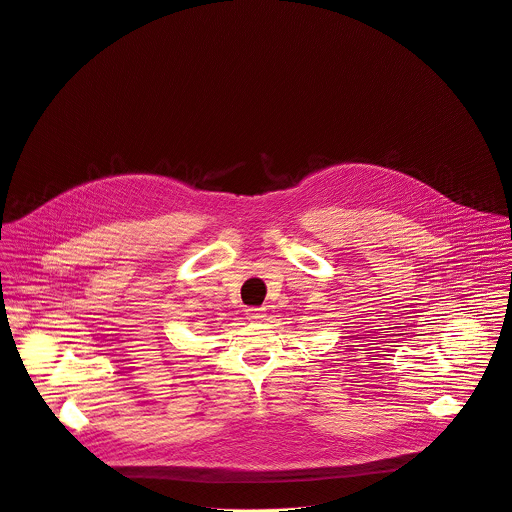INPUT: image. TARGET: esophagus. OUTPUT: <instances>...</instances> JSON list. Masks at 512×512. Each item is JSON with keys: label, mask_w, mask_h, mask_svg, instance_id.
Here are the masks:
<instances>
[{"label": "esophagus", "mask_w": 512, "mask_h": 512, "mask_svg": "<svg viewBox=\"0 0 512 512\" xmlns=\"http://www.w3.org/2000/svg\"><path fill=\"white\" fill-rule=\"evenodd\" d=\"M264 317H266L264 307H248L246 309V319H250V321H262Z\"/></svg>", "instance_id": "obj_1"}]
</instances>
